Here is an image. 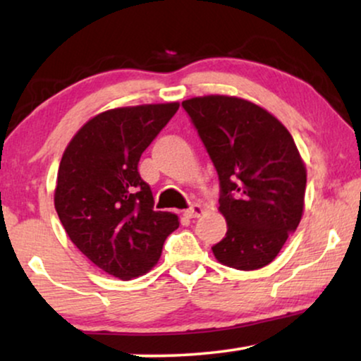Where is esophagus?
Instances as JSON below:
<instances>
[{
    "label": "esophagus",
    "mask_w": 361,
    "mask_h": 361,
    "mask_svg": "<svg viewBox=\"0 0 361 361\" xmlns=\"http://www.w3.org/2000/svg\"><path fill=\"white\" fill-rule=\"evenodd\" d=\"M202 212L204 210H202V207L199 204H192L189 209L184 212V215L187 216V219H197V216L202 215Z\"/></svg>",
    "instance_id": "1"
}]
</instances>
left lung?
<instances>
[{
	"label": "left lung",
	"instance_id": "obj_1",
	"mask_svg": "<svg viewBox=\"0 0 361 361\" xmlns=\"http://www.w3.org/2000/svg\"><path fill=\"white\" fill-rule=\"evenodd\" d=\"M220 180L226 235L212 246L230 268L269 264L298 228L305 166L290 133L264 108L243 98L209 95L182 102Z\"/></svg>",
	"mask_w": 361,
	"mask_h": 361
}]
</instances>
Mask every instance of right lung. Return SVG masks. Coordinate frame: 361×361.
I'll return each instance as SVG.
<instances>
[{
	"instance_id": "right-lung-1",
	"label": "right lung",
	"mask_w": 361,
	"mask_h": 361,
	"mask_svg": "<svg viewBox=\"0 0 361 361\" xmlns=\"http://www.w3.org/2000/svg\"><path fill=\"white\" fill-rule=\"evenodd\" d=\"M179 103L116 108L85 123L63 152L54 204L72 243L120 279L145 274L159 259L177 215L156 212L137 172L141 154Z\"/></svg>"
}]
</instances>
